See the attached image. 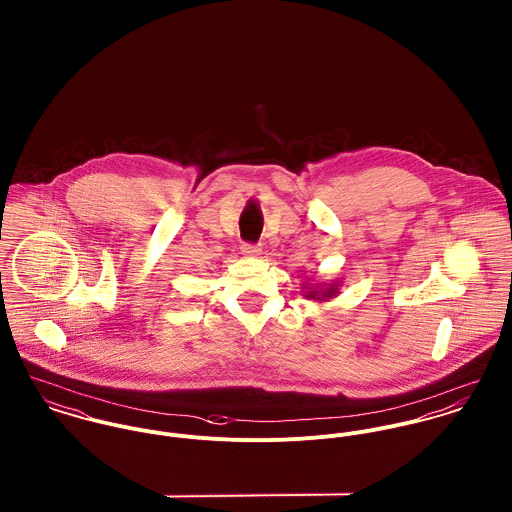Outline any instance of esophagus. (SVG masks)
Segmentation results:
<instances>
[{
	"label": "esophagus",
	"mask_w": 512,
	"mask_h": 512,
	"mask_svg": "<svg viewBox=\"0 0 512 512\" xmlns=\"http://www.w3.org/2000/svg\"><path fill=\"white\" fill-rule=\"evenodd\" d=\"M260 246H256V244H242V254L244 256H248V258H256L258 254H260Z\"/></svg>",
	"instance_id": "1"
}]
</instances>
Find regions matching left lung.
I'll use <instances>...</instances> for the list:
<instances>
[{
  "mask_svg": "<svg viewBox=\"0 0 512 512\" xmlns=\"http://www.w3.org/2000/svg\"><path fill=\"white\" fill-rule=\"evenodd\" d=\"M305 297L307 299H317V301H327L331 297H337L339 293V282H331V284H303Z\"/></svg>",
  "mask_w": 512,
  "mask_h": 512,
  "instance_id": "8db88e82",
  "label": "left lung"
}]
</instances>
